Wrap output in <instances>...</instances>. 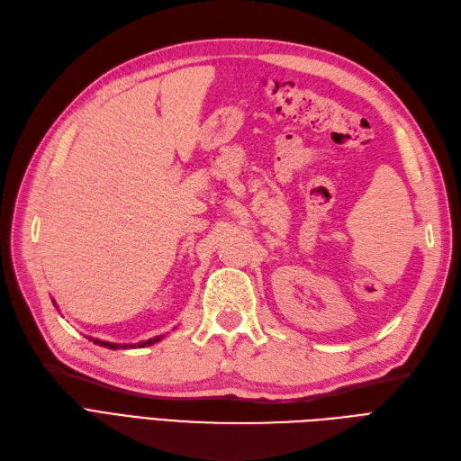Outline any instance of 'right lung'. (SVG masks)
<instances>
[{
	"label": "right lung",
	"mask_w": 461,
	"mask_h": 461,
	"mask_svg": "<svg viewBox=\"0 0 461 461\" xmlns=\"http://www.w3.org/2000/svg\"><path fill=\"white\" fill-rule=\"evenodd\" d=\"M163 336H156V338H151V339H146V342H139V344H112V342H104V339H98V338H89L91 342H95L96 346H102V348H108V349H127V348H146V346H151V344H156V342H159Z\"/></svg>",
	"instance_id": "obj_1"
}]
</instances>
